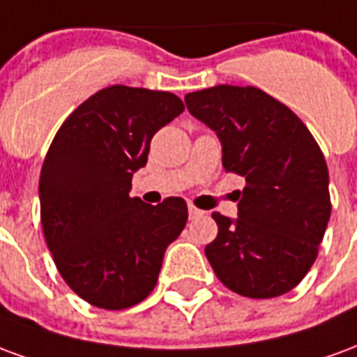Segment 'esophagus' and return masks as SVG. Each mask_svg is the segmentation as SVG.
Listing matches in <instances>:
<instances>
[{"label": "esophagus", "instance_id": "1", "mask_svg": "<svg viewBox=\"0 0 357 357\" xmlns=\"http://www.w3.org/2000/svg\"><path fill=\"white\" fill-rule=\"evenodd\" d=\"M199 216H202V210L195 208L193 204H189V218H191V220H195V218H199Z\"/></svg>", "mask_w": 357, "mask_h": 357}]
</instances>
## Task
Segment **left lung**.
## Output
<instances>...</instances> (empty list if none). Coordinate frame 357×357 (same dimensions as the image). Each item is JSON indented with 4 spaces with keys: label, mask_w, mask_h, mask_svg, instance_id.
Here are the masks:
<instances>
[{
    "label": "left lung",
    "mask_w": 357,
    "mask_h": 357,
    "mask_svg": "<svg viewBox=\"0 0 357 357\" xmlns=\"http://www.w3.org/2000/svg\"><path fill=\"white\" fill-rule=\"evenodd\" d=\"M185 105L216 132L225 170L247 181L235 220L212 214L218 237L204 248L210 266L237 294L281 296L310 271L329 224L321 149L289 107L252 86L193 91Z\"/></svg>",
    "instance_id": "8db88e82"
}]
</instances>
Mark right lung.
Here are the masks:
<instances>
[{"label":"right lung","mask_w":357,"mask_h":357,"mask_svg":"<svg viewBox=\"0 0 357 357\" xmlns=\"http://www.w3.org/2000/svg\"><path fill=\"white\" fill-rule=\"evenodd\" d=\"M178 95L110 86L59 128L43 160L40 206L59 273L80 298L124 310L155 289L162 258L187 224V204L132 199L151 139L183 112Z\"/></svg>","instance_id":"1"}]
</instances>
